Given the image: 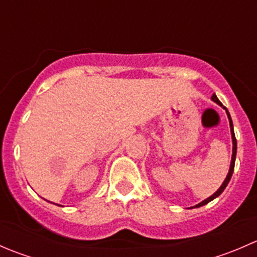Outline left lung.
Segmentation results:
<instances>
[{
	"instance_id": "1",
	"label": "left lung",
	"mask_w": 257,
	"mask_h": 257,
	"mask_svg": "<svg viewBox=\"0 0 257 257\" xmlns=\"http://www.w3.org/2000/svg\"><path fill=\"white\" fill-rule=\"evenodd\" d=\"M211 100H212V102L217 103V104H219V105H221V107H222V104H221V103H220V100L217 99V97H216V94H215V93H214V94H212V97H211ZM224 109L226 110L227 118H229L230 132H231V139H232V155H231V162H230L229 173H227V175H226V178H225V180L222 181L221 186H220V188L217 189V190L215 191V193L212 194L211 196H209L208 199H205V200H203V201H201V203L196 204L195 206H191V208H189V209H193V208H200V206H203V205H206V204L210 203V201H211V200H214V199H216L217 196H219L220 194H221L222 191L225 190V188H226V186H227V184H229V181H230V179H231V177H232V173H234V168H235V159H236V149H237V143H236V138H235V133H234V125H232L231 116H230V113L227 112V109H226V108L224 107Z\"/></svg>"
}]
</instances>
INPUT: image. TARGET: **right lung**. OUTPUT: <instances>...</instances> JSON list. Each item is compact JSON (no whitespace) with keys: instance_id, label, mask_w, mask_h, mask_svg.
<instances>
[{"instance_id":"add662e5","label":"right lung","mask_w":257,"mask_h":257,"mask_svg":"<svg viewBox=\"0 0 257 257\" xmlns=\"http://www.w3.org/2000/svg\"><path fill=\"white\" fill-rule=\"evenodd\" d=\"M48 203H49V201H48ZM52 204H54V203H52ZM56 205H57V204H56ZM58 206H62V205H58Z\"/></svg>"}]
</instances>
